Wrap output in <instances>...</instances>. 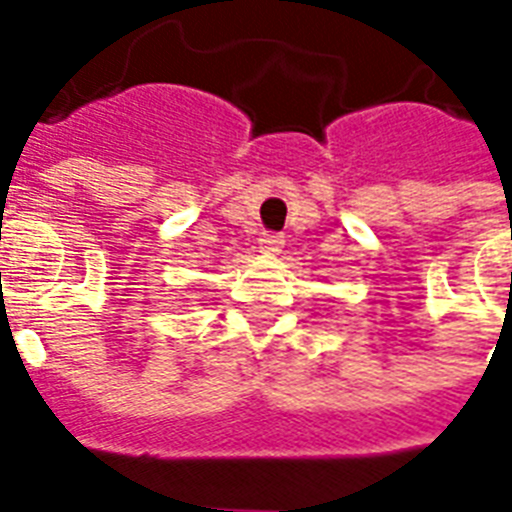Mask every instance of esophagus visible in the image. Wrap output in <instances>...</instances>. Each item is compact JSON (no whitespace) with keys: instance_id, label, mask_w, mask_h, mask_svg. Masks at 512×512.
<instances>
[{"instance_id":"esophagus-1","label":"esophagus","mask_w":512,"mask_h":512,"mask_svg":"<svg viewBox=\"0 0 512 512\" xmlns=\"http://www.w3.org/2000/svg\"><path fill=\"white\" fill-rule=\"evenodd\" d=\"M260 249L268 252V255H276L281 249V239L279 236H273V233H263V239H260Z\"/></svg>"}]
</instances>
